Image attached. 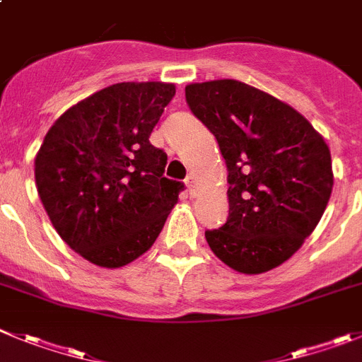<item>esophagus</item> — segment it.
I'll use <instances>...</instances> for the list:
<instances>
[{
  "label": "esophagus",
  "instance_id": "1",
  "mask_svg": "<svg viewBox=\"0 0 362 362\" xmlns=\"http://www.w3.org/2000/svg\"><path fill=\"white\" fill-rule=\"evenodd\" d=\"M185 183H187L188 194H190V195H195V194H197V181H195L194 175H188V177L185 179Z\"/></svg>",
  "mask_w": 362,
  "mask_h": 362
}]
</instances>
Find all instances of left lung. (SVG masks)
<instances>
[{
	"instance_id": "1",
	"label": "left lung",
	"mask_w": 362,
	"mask_h": 362,
	"mask_svg": "<svg viewBox=\"0 0 362 362\" xmlns=\"http://www.w3.org/2000/svg\"><path fill=\"white\" fill-rule=\"evenodd\" d=\"M190 111L215 136L228 168L226 224L208 246L231 269L258 274L293 257L332 194V158L291 105L238 81L185 89Z\"/></svg>"
}]
</instances>
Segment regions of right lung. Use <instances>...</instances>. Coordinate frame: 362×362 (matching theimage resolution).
<instances>
[{"mask_svg":"<svg viewBox=\"0 0 362 362\" xmlns=\"http://www.w3.org/2000/svg\"><path fill=\"white\" fill-rule=\"evenodd\" d=\"M174 84L122 82L59 118L35 156V183L62 240L100 267H122L152 246L177 203L167 154L148 141Z\"/></svg>","mask_w":362,"mask_h":362,"instance_id":"1","label":"right lung"}]
</instances>
